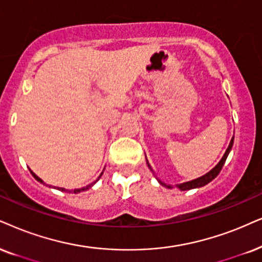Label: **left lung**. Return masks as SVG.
<instances>
[{
    "label": "left lung",
    "mask_w": 262,
    "mask_h": 262,
    "mask_svg": "<svg viewBox=\"0 0 262 262\" xmlns=\"http://www.w3.org/2000/svg\"><path fill=\"white\" fill-rule=\"evenodd\" d=\"M232 145H233V138L231 139V142H230V145H228L227 150H226V152H225V155L223 156V158H221V161H220L219 163H217L216 165H215V167H214L213 169H211L210 171H208V173H207V174H204L203 177H201V178H197V179H194V180L187 181V183L179 184V185H177V186H178L179 188H180L181 191H187V190H191V188H197V187H202V186H204V185L209 184L211 180H214V179L216 178L217 175H219L220 170L223 169V167H224L225 162H226V158H227V156H228V154H230L231 148H232ZM147 165H148V168H150V169H151V165L148 164V162H147ZM151 170H152V169H151ZM158 183H160L161 185H163V186H165V187H168V188H171L170 185H167V184L162 183L161 180H158Z\"/></svg>",
    "instance_id": "8db88e82"
}]
</instances>
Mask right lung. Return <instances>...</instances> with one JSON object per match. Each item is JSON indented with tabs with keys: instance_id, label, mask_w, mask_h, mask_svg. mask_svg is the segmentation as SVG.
I'll use <instances>...</instances> for the list:
<instances>
[{
	"instance_id": "add662e5",
	"label": "right lung",
	"mask_w": 262,
	"mask_h": 262,
	"mask_svg": "<svg viewBox=\"0 0 262 262\" xmlns=\"http://www.w3.org/2000/svg\"><path fill=\"white\" fill-rule=\"evenodd\" d=\"M30 173H31V174H32V177H34V178L36 179V180H37V181H39V183H43V181L41 180V179H39V178L37 177V175H36V174L34 173V171H32V170H30ZM101 175H102V173L100 174V177H99V178H98V180H99V179H100V178H101ZM98 180H97V181H98ZM97 181H94V183L89 184V185H88V186H85V187H82V188H75V190H74V193H78V192H82V191H85V190H88V188H91V187L93 186V185H94L95 183H97ZM58 190H60V191H65V188H62V187H58Z\"/></svg>"
}]
</instances>
